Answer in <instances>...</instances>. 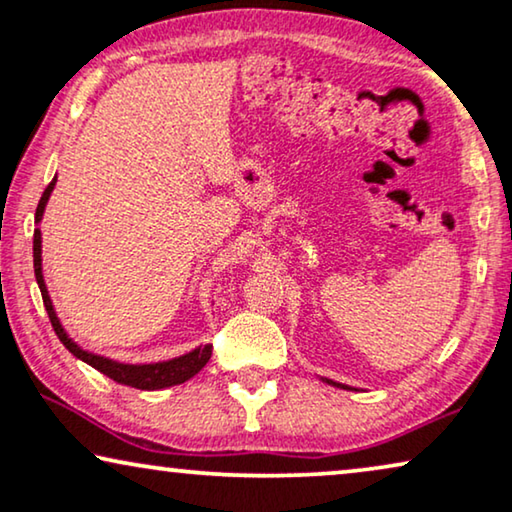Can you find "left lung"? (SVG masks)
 <instances>
[{"label":"left lung","instance_id":"left-lung-1","mask_svg":"<svg viewBox=\"0 0 512 512\" xmlns=\"http://www.w3.org/2000/svg\"><path fill=\"white\" fill-rule=\"evenodd\" d=\"M324 382H328V384H333V387H342V389H347L345 384H338V382H333V380H324Z\"/></svg>","mask_w":512,"mask_h":512}]
</instances>
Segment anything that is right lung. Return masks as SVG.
<instances>
[{"label": "right lung", "mask_w": 512, "mask_h": 512, "mask_svg": "<svg viewBox=\"0 0 512 512\" xmlns=\"http://www.w3.org/2000/svg\"><path fill=\"white\" fill-rule=\"evenodd\" d=\"M55 181H58V179H53L51 184L46 186L44 195H41V200L37 205V214H34V221H37V223L41 221V216H44L46 202H48V198H51ZM34 277H37V284H39L41 298H44V307L48 312V319H51L53 331L60 338L62 345H65L69 352L76 356V359H81L83 363H88V366L100 370L102 375L111 377V380L118 382V384H128V387L144 389V391L174 387V384H181V382L191 380L193 375H198L200 370L207 366L209 356H212V345H205V347L200 345V347H195L193 352H188L184 356H177V359H170V361L118 363L114 359H107V356H100V354H93V352H86V349H81L65 333V328H62L58 314H55V310H53L51 296H48V289H46V282H44V272H41V230L39 228H34Z\"/></svg>", "instance_id": "1"}]
</instances>
